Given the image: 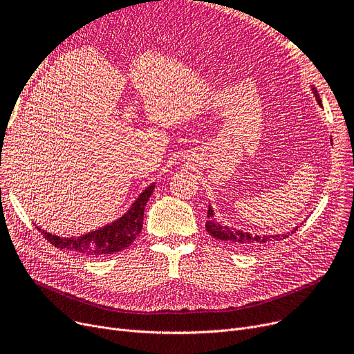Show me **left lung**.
I'll return each instance as SVG.
<instances>
[{
    "label": "left lung",
    "mask_w": 354,
    "mask_h": 354,
    "mask_svg": "<svg viewBox=\"0 0 354 354\" xmlns=\"http://www.w3.org/2000/svg\"><path fill=\"white\" fill-rule=\"evenodd\" d=\"M313 93L315 95V99H317V103L322 106V100H320L319 93H317V90H315L314 87H313ZM207 216H208V221H207V224H205V228L209 232V235H212L216 239L224 241V243H227L230 245L239 247V248L254 250V248L261 247V245H264L267 243H274V241L284 239L286 236L290 235V232L283 234V235H251L248 232H243V231L235 230V228L224 227V225H221L219 222H216L214 219V211H212L211 207L208 208V215ZM297 228H299V227H297ZM297 228H294L291 231V234L295 232Z\"/></svg>",
    "instance_id": "left-lung-1"
}]
</instances>
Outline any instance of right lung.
<instances>
[{"label":"right lung","instance_id":"add662e5","mask_svg":"<svg viewBox=\"0 0 354 354\" xmlns=\"http://www.w3.org/2000/svg\"><path fill=\"white\" fill-rule=\"evenodd\" d=\"M155 188V183L147 187L139 198L133 202L130 209L118 221L111 222L97 231H93L80 236L60 238L41 231L43 236L51 245L60 250H67L84 257H103L106 254H113L127 248L140 234L143 227V212L145 207L151 198Z\"/></svg>","mask_w":354,"mask_h":354}]
</instances>
